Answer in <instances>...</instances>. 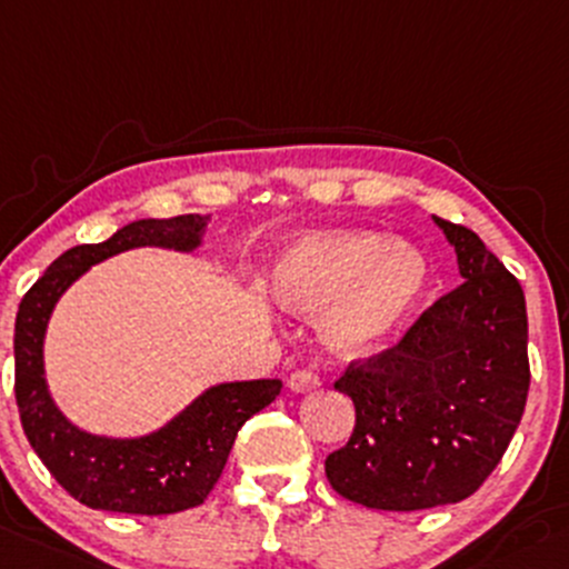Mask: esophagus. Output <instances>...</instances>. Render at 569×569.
I'll return each mask as SVG.
<instances>
[{
    "label": "esophagus",
    "instance_id": "obj_1",
    "mask_svg": "<svg viewBox=\"0 0 569 569\" xmlns=\"http://www.w3.org/2000/svg\"><path fill=\"white\" fill-rule=\"evenodd\" d=\"M289 390L300 395L321 390V379L316 373H310V370H297V373L289 376Z\"/></svg>",
    "mask_w": 569,
    "mask_h": 569
}]
</instances>
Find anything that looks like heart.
<instances>
[{"instance_id":"heart-1","label":"heart","mask_w":569,"mask_h":569,"mask_svg":"<svg viewBox=\"0 0 569 569\" xmlns=\"http://www.w3.org/2000/svg\"><path fill=\"white\" fill-rule=\"evenodd\" d=\"M428 261L409 239L376 231H321L291 239L269 269V295L297 316H321V340L338 360L385 351L420 302Z\"/></svg>"}]
</instances>
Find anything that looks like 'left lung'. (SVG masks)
<instances>
[{
  "instance_id": "left-lung-1",
  "label": "left lung",
  "mask_w": 569,
  "mask_h": 569,
  "mask_svg": "<svg viewBox=\"0 0 569 569\" xmlns=\"http://www.w3.org/2000/svg\"><path fill=\"white\" fill-rule=\"evenodd\" d=\"M463 283L398 346L355 365L335 390L357 426L327 458V480L370 510H428L475 493L496 469L529 392L523 289L475 231L433 218Z\"/></svg>"
}]
</instances>
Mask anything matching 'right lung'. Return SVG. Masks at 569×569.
<instances>
[{
    "label": "right lung",
    "instance_id": "1",
    "mask_svg": "<svg viewBox=\"0 0 569 569\" xmlns=\"http://www.w3.org/2000/svg\"><path fill=\"white\" fill-rule=\"evenodd\" d=\"M209 214L143 218L98 244L64 250L23 295L16 316V400L29 445L53 480L92 510L169 516L207 499L237 430L278 398L283 381H223L196 395L166 426L141 436L92 433L64 417L48 390L46 332L64 291L89 269L136 248L193 253L204 244Z\"/></svg>",
    "mask_w": 569,
    "mask_h": 569
}]
</instances>
